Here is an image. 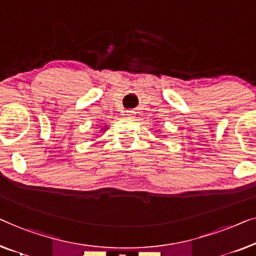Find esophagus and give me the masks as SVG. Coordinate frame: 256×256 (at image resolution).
<instances>
[{
  "label": "esophagus",
  "mask_w": 256,
  "mask_h": 256,
  "mask_svg": "<svg viewBox=\"0 0 256 256\" xmlns=\"http://www.w3.org/2000/svg\"><path fill=\"white\" fill-rule=\"evenodd\" d=\"M134 114V111H133V110H128V116H131V114Z\"/></svg>",
  "instance_id": "1"
}]
</instances>
